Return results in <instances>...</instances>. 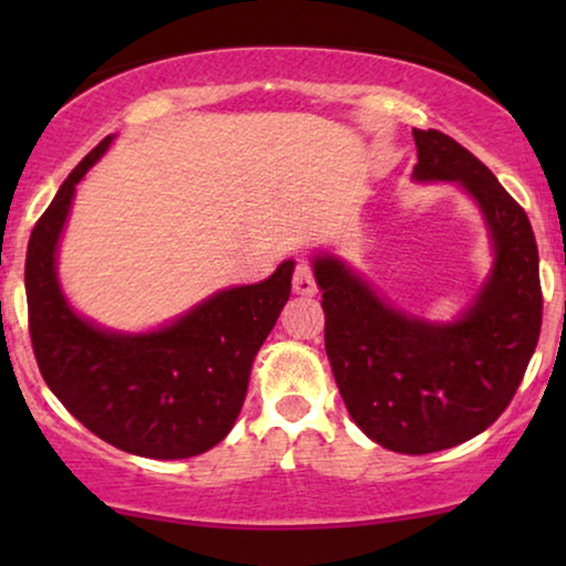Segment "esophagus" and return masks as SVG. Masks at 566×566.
<instances>
[{"instance_id": "obj_1", "label": "esophagus", "mask_w": 566, "mask_h": 566, "mask_svg": "<svg viewBox=\"0 0 566 566\" xmlns=\"http://www.w3.org/2000/svg\"><path fill=\"white\" fill-rule=\"evenodd\" d=\"M293 293L296 296H314L316 293V277L314 268L308 262H298L296 270H293Z\"/></svg>"}]
</instances>
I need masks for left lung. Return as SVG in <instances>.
Here are the masks:
<instances>
[{
	"label": "left lung",
	"instance_id": "obj_1",
	"mask_svg": "<svg viewBox=\"0 0 566 566\" xmlns=\"http://www.w3.org/2000/svg\"><path fill=\"white\" fill-rule=\"evenodd\" d=\"M417 180H459L490 223L497 262L455 324L384 304L343 262H314L324 347L355 424L378 446L422 455L479 436L513 401L538 345L544 293L523 206L443 130H415Z\"/></svg>",
	"mask_w": 566,
	"mask_h": 566
}]
</instances>
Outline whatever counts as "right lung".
<instances>
[{"label":"right lung","instance_id":"obj_1","mask_svg":"<svg viewBox=\"0 0 566 566\" xmlns=\"http://www.w3.org/2000/svg\"><path fill=\"white\" fill-rule=\"evenodd\" d=\"M105 136L35 221L25 258L28 329L43 381L90 432L146 459H190L221 443L244 405L250 368L291 296L293 262L268 281L216 293L151 335H111L66 306L56 254L74 185Z\"/></svg>","mask_w":566,"mask_h":566}]
</instances>
